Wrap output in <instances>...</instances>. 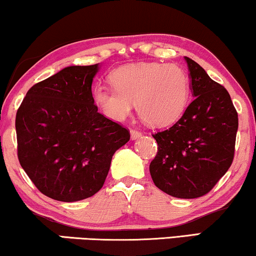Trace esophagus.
I'll use <instances>...</instances> for the list:
<instances>
[{
	"instance_id": "esophagus-1",
	"label": "esophagus",
	"mask_w": 256,
	"mask_h": 256,
	"mask_svg": "<svg viewBox=\"0 0 256 256\" xmlns=\"http://www.w3.org/2000/svg\"><path fill=\"white\" fill-rule=\"evenodd\" d=\"M141 136H142V132L140 130H136V129H132V130H130L132 140H136V138H141Z\"/></svg>"
}]
</instances>
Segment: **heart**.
<instances>
[{
  "mask_svg": "<svg viewBox=\"0 0 256 256\" xmlns=\"http://www.w3.org/2000/svg\"><path fill=\"white\" fill-rule=\"evenodd\" d=\"M113 88L96 86L94 104L112 120L130 114L132 104L142 120L156 127L172 124L184 113L190 94V80L183 68L174 64L141 62L110 73Z\"/></svg>",
  "mask_w": 256,
  "mask_h": 256,
  "instance_id": "1",
  "label": "heart"
}]
</instances>
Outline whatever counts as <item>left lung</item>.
<instances>
[{"instance_id":"obj_1","label":"left lung","mask_w":256,"mask_h":256,"mask_svg":"<svg viewBox=\"0 0 256 256\" xmlns=\"http://www.w3.org/2000/svg\"><path fill=\"white\" fill-rule=\"evenodd\" d=\"M194 101L172 127L152 135L157 154L149 170L160 190L192 199L210 192L234 158L238 113L228 92L185 57Z\"/></svg>"}]
</instances>
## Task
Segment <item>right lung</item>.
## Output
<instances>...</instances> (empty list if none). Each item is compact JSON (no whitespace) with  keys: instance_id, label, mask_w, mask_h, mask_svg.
<instances>
[{"instance_id":"obj_1","label":"right lung","mask_w":256,"mask_h":256,"mask_svg":"<svg viewBox=\"0 0 256 256\" xmlns=\"http://www.w3.org/2000/svg\"><path fill=\"white\" fill-rule=\"evenodd\" d=\"M99 64L68 66L28 90L16 114L17 156L42 194L59 202L92 197L112 157L130 138L98 112L92 82Z\"/></svg>"}]
</instances>
